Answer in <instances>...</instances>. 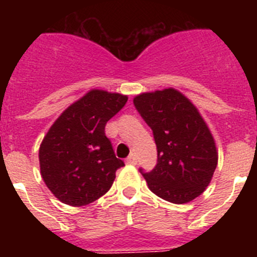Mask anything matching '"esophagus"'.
<instances>
[{"instance_id":"1","label":"esophagus","mask_w":257,"mask_h":257,"mask_svg":"<svg viewBox=\"0 0 257 257\" xmlns=\"http://www.w3.org/2000/svg\"><path fill=\"white\" fill-rule=\"evenodd\" d=\"M136 162H138V158H136V156L134 153H131L130 156L126 158L127 165H136Z\"/></svg>"}]
</instances>
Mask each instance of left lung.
Segmentation results:
<instances>
[{"label": "left lung", "instance_id": "obj_1", "mask_svg": "<svg viewBox=\"0 0 257 257\" xmlns=\"http://www.w3.org/2000/svg\"><path fill=\"white\" fill-rule=\"evenodd\" d=\"M134 104L153 131L158 152L156 167L143 172L149 189L178 205L201 196L212 179L219 156L197 106L172 87L136 95Z\"/></svg>", "mask_w": 257, "mask_h": 257}]
</instances>
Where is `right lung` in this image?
<instances>
[{
  "label": "right lung",
  "instance_id": "add662e5",
  "mask_svg": "<svg viewBox=\"0 0 257 257\" xmlns=\"http://www.w3.org/2000/svg\"><path fill=\"white\" fill-rule=\"evenodd\" d=\"M127 95L92 88L70 104L40 145L41 176L50 192L70 206L104 196L124 166L105 136L106 122L124 106Z\"/></svg>",
  "mask_w": 257,
  "mask_h": 257
}]
</instances>
